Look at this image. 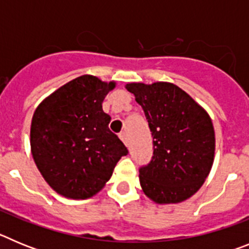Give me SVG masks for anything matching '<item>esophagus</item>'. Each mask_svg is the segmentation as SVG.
<instances>
[{"label": "esophagus", "mask_w": 249, "mask_h": 249, "mask_svg": "<svg viewBox=\"0 0 249 249\" xmlns=\"http://www.w3.org/2000/svg\"><path fill=\"white\" fill-rule=\"evenodd\" d=\"M120 138H121V140H122L123 143L126 144V146H128V138H127V133H126V132H121V133H120Z\"/></svg>", "instance_id": "1"}]
</instances>
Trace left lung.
Segmentation results:
<instances>
[{
  "label": "left lung",
  "instance_id": "8db88e82",
  "mask_svg": "<svg viewBox=\"0 0 249 249\" xmlns=\"http://www.w3.org/2000/svg\"><path fill=\"white\" fill-rule=\"evenodd\" d=\"M126 89L143 108L153 137L151 162L140 168L144 195L160 204L186 201L201 188L212 168V120L173 83H128Z\"/></svg>",
  "mask_w": 249,
  "mask_h": 249
}]
</instances>
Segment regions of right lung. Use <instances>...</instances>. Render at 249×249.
I'll list each match as a JSON object with an SVG mask.
<instances>
[{
	"mask_svg": "<svg viewBox=\"0 0 249 249\" xmlns=\"http://www.w3.org/2000/svg\"><path fill=\"white\" fill-rule=\"evenodd\" d=\"M114 82L77 77L39 103L31 123V152L57 193L86 199L100 192L122 156V141L108 128L102 102Z\"/></svg>",
	"mask_w": 249,
	"mask_h": 249,
	"instance_id": "1",
	"label": "right lung"
}]
</instances>
